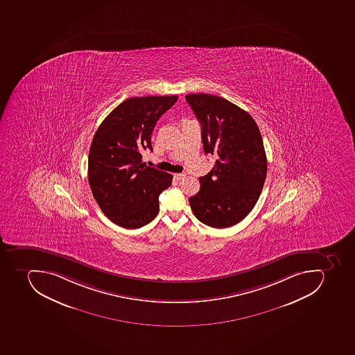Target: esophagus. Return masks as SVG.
Instances as JSON below:
<instances>
[{
	"label": "esophagus",
	"mask_w": 355,
	"mask_h": 355,
	"mask_svg": "<svg viewBox=\"0 0 355 355\" xmlns=\"http://www.w3.org/2000/svg\"><path fill=\"white\" fill-rule=\"evenodd\" d=\"M184 176H186L184 173H175L173 178L176 179V180H182V179L184 178Z\"/></svg>",
	"instance_id": "34e87169"
}]
</instances>
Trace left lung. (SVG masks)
Masks as SVG:
<instances>
[{
  "instance_id": "left-lung-1",
  "label": "left lung",
  "mask_w": 355,
  "mask_h": 355,
  "mask_svg": "<svg viewBox=\"0 0 355 355\" xmlns=\"http://www.w3.org/2000/svg\"><path fill=\"white\" fill-rule=\"evenodd\" d=\"M202 125L205 153L217 158L190 197L193 215L210 227L226 228L246 217L259 200L267 159L259 127L248 112L221 96L187 94Z\"/></svg>"
}]
</instances>
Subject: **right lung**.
<instances>
[{"label": "right lung", "mask_w": 355, "mask_h": 355, "mask_svg": "<svg viewBox=\"0 0 355 355\" xmlns=\"http://www.w3.org/2000/svg\"><path fill=\"white\" fill-rule=\"evenodd\" d=\"M177 96H132L111 111L91 142L88 179L96 202L112 223L135 230L159 211V195L173 176L145 166L144 150L153 151L151 134Z\"/></svg>", "instance_id": "1"}]
</instances>
